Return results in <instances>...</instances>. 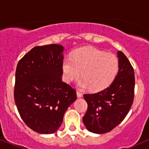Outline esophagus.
I'll list each match as a JSON object with an SVG mask.
<instances>
[{
    "label": "esophagus",
    "instance_id": "obj_1",
    "mask_svg": "<svg viewBox=\"0 0 149 149\" xmlns=\"http://www.w3.org/2000/svg\"><path fill=\"white\" fill-rule=\"evenodd\" d=\"M76 94H77V96H78V97H83V94H82L80 92L78 91V90H77V91H76Z\"/></svg>",
    "mask_w": 149,
    "mask_h": 149
}]
</instances>
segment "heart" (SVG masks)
<instances>
[{"instance_id": "obj_1", "label": "heart", "mask_w": 149, "mask_h": 149, "mask_svg": "<svg viewBox=\"0 0 149 149\" xmlns=\"http://www.w3.org/2000/svg\"><path fill=\"white\" fill-rule=\"evenodd\" d=\"M63 79L71 83L79 78L78 85L100 92L110 86L119 71V60L116 55L94 47L76 49L71 57L64 58L61 64Z\"/></svg>"}]
</instances>
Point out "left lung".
<instances>
[{
  "label": "left lung",
  "instance_id": "obj_1",
  "mask_svg": "<svg viewBox=\"0 0 149 149\" xmlns=\"http://www.w3.org/2000/svg\"><path fill=\"white\" fill-rule=\"evenodd\" d=\"M119 71L110 86L97 93L85 94L88 110L83 121L90 132L104 134L123 120L132 105L134 95V72L130 61L118 52Z\"/></svg>",
  "mask_w": 149,
  "mask_h": 149
}]
</instances>
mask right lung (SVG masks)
I'll return each instance as SVG.
<instances>
[{"label":"right lung","mask_w":149,"mask_h":149,"mask_svg":"<svg viewBox=\"0 0 149 149\" xmlns=\"http://www.w3.org/2000/svg\"><path fill=\"white\" fill-rule=\"evenodd\" d=\"M63 46H36L19 61L14 98L26 125L40 134H52L62 123L76 92L62 81Z\"/></svg>","instance_id":"1"}]
</instances>
